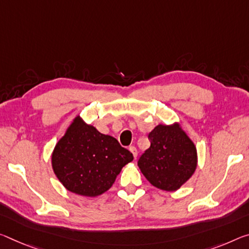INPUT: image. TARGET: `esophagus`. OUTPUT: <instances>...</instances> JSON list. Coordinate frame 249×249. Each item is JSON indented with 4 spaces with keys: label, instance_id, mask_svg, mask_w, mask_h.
Returning <instances> with one entry per match:
<instances>
[{
    "label": "esophagus",
    "instance_id": "1",
    "mask_svg": "<svg viewBox=\"0 0 249 249\" xmlns=\"http://www.w3.org/2000/svg\"><path fill=\"white\" fill-rule=\"evenodd\" d=\"M129 151L132 152L133 156L135 157V159H136V157H137V148L135 147V146H131V147H129Z\"/></svg>",
    "mask_w": 249,
    "mask_h": 249
}]
</instances>
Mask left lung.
<instances>
[{
	"label": "left lung",
	"mask_w": 249,
	"mask_h": 249,
	"mask_svg": "<svg viewBox=\"0 0 249 249\" xmlns=\"http://www.w3.org/2000/svg\"><path fill=\"white\" fill-rule=\"evenodd\" d=\"M148 139L151 146L137 163L142 174L161 191H177L196 171L194 142L179 123L157 125L148 134Z\"/></svg>",
	"instance_id": "obj_1"
}]
</instances>
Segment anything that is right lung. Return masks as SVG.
Masks as SVG:
<instances>
[{"label": "right lung", "instance_id": "add662e5", "mask_svg": "<svg viewBox=\"0 0 249 249\" xmlns=\"http://www.w3.org/2000/svg\"><path fill=\"white\" fill-rule=\"evenodd\" d=\"M54 174L69 192L96 197L112 187L133 154L116 139L97 131L77 115L52 153Z\"/></svg>", "mask_w": 249, "mask_h": 249}]
</instances>
